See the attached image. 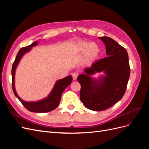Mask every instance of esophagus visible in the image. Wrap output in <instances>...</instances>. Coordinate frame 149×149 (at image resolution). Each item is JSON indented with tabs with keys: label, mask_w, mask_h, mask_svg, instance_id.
<instances>
[{
	"label": "esophagus",
	"mask_w": 149,
	"mask_h": 149,
	"mask_svg": "<svg viewBox=\"0 0 149 149\" xmlns=\"http://www.w3.org/2000/svg\"><path fill=\"white\" fill-rule=\"evenodd\" d=\"M78 76V73H76V72H74V73H72V76H73V79L74 80H76V79H77Z\"/></svg>",
	"instance_id": "obj_1"
}]
</instances>
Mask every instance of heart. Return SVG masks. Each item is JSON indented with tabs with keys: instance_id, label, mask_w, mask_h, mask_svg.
I'll return each instance as SVG.
<instances>
[{
	"instance_id": "b5f03b06",
	"label": "heart",
	"mask_w": 149,
	"mask_h": 149,
	"mask_svg": "<svg viewBox=\"0 0 149 149\" xmlns=\"http://www.w3.org/2000/svg\"><path fill=\"white\" fill-rule=\"evenodd\" d=\"M75 48L78 53H85V61L88 63H91L95 61L100 53V47L95 43L79 41L76 44Z\"/></svg>"
}]
</instances>
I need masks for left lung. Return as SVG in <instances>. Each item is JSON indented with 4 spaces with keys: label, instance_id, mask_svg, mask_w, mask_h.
<instances>
[{
    "label": "left lung",
    "instance_id": "obj_1",
    "mask_svg": "<svg viewBox=\"0 0 149 149\" xmlns=\"http://www.w3.org/2000/svg\"><path fill=\"white\" fill-rule=\"evenodd\" d=\"M105 44L107 56L86 68L84 74L78 76L81 84L80 100L88 109L101 111L118 102L126 91L130 69L126 49L113 39L99 37ZM104 71L106 76L100 80L91 79L89 76Z\"/></svg>",
    "mask_w": 149,
    "mask_h": 149
}]
</instances>
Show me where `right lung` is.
I'll list each match as a JSON object with an SVG mask.
<instances>
[{
  "label": "right lung",
  "mask_w": 149,
  "mask_h": 149,
  "mask_svg": "<svg viewBox=\"0 0 149 149\" xmlns=\"http://www.w3.org/2000/svg\"><path fill=\"white\" fill-rule=\"evenodd\" d=\"M37 42H35L33 43H31L30 45L20 48L19 52H18L15 60L14 62H13L12 67V84L13 91L15 96L19 99V101L26 109L30 112L42 113V112H48L56 109L60 104L62 93H63L64 90L68 86L71 84L73 78H72V76L70 75L66 76L65 78L58 80V81H56L55 86H54L52 91L49 94V95L43 100L37 102H26L22 100L21 98H20L19 96L17 95L15 89L14 77L15 69L22 57L23 56L24 54L30 51L31 48L37 45Z\"/></svg>",
  "instance_id": "right-lung-1"
}]
</instances>
